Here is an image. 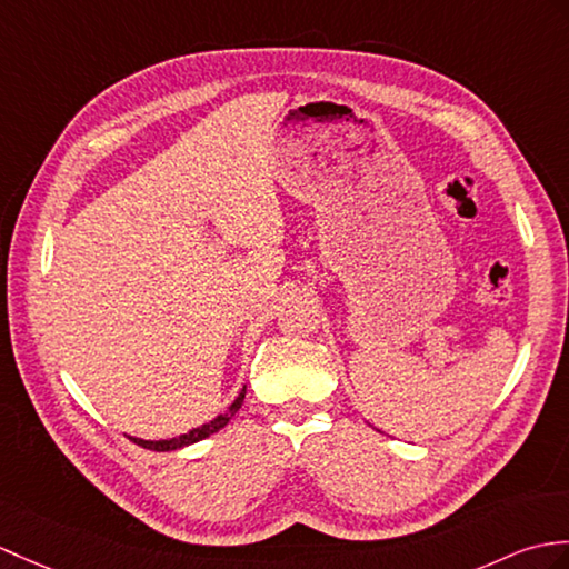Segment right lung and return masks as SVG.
Returning a JSON list of instances; mask_svg holds the SVG:
<instances>
[{
    "label": "right lung",
    "mask_w": 569,
    "mask_h": 569,
    "mask_svg": "<svg viewBox=\"0 0 569 569\" xmlns=\"http://www.w3.org/2000/svg\"><path fill=\"white\" fill-rule=\"evenodd\" d=\"M242 402H244V390H242L240 395H237V400L230 405L228 412L216 417L213 421H208V425H203V427H198V429L189 431V433L177 436V439H169V441H142V439H133V436H130V441H136V443L142 446V448H150V451H177V448H183V446L196 443V441H203V439H208L210 433L220 431V429H222L224 425H228V421L234 417L237 409L242 407Z\"/></svg>",
    "instance_id": "obj_1"
}]
</instances>
